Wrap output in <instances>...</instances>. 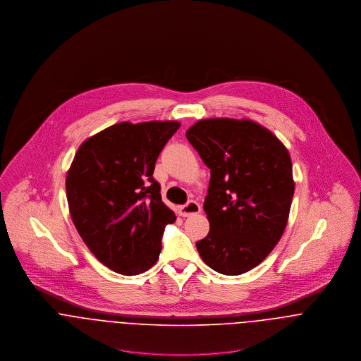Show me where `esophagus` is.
<instances>
[{"mask_svg": "<svg viewBox=\"0 0 361 361\" xmlns=\"http://www.w3.org/2000/svg\"><path fill=\"white\" fill-rule=\"evenodd\" d=\"M202 211V207L197 203V202H189L183 206L179 207V214L182 216H190V215H195V214H199Z\"/></svg>", "mask_w": 361, "mask_h": 361, "instance_id": "obj_1", "label": "esophagus"}]
</instances>
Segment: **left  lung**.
Segmentation results:
<instances>
[{
    "instance_id": "obj_1",
    "label": "left lung",
    "mask_w": 361,
    "mask_h": 361,
    "mask_svg": "<svg viewBox=\"0 0 361 361\" xmlns=\"http://www.w3.org/2000/svg\"><path fill=\"white\" fill-rule=\"evenodd\" d=\"M186 137L211 171L204 200L209 232L196 243L199 255L219 274H245L272 252L286 228L295 193L290 155L249 119H203Z\"/></svg>"
}]
</instances>
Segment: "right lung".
I'll return each mask as SVG.
<instances>
[{"label": "right lung", "mask_w": 361, "mask_h": 361, "mask_svg": "<svg viewBox=\"0 0 361 361\" xmlns=\"http://www.w3.org/2000/svg\"><path fill=\"white\" fill-rule=\"evenodd\" d=\"M176 121L121 122L82 143L66 173L72 221L90 252L112 271L137 275L159 257L176 216L162 203L155 161Z\"/></svg>", "instance_id": "1"}]
</instances>
